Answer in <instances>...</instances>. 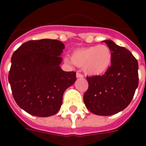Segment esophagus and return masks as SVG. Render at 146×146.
<instances>
[{"label": "esophagus", "mask_w": 146, "mask_h": 146, "mask_svg": "<svg viewBox=\"0 0 146 146\" xmlns=\"http://www.w3.org/2000/svg\"><path fill=\"white\" fill-rule=\"evenodd\" d=\"M76 77L77 78H83V75L80 73H76Z\"/></svg>", "instance_id": "1"}]
</instances>
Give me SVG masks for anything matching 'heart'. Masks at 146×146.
<instances>
[{"mask_svg": "<svg viewBox=\"0 0 146 146\" xmlns=\"http://www.w3.org/2000/svg\"><path fill=\"white\" fill-rule=\"evenodd\" d=\"M113 53L107 45H95L73 50L71 58L66 57V63L82 67L90 76H100L106 73L112 63Z\"/></svg>", "mask_w": 146, "mask_h": 146, "instance_id": "obj_1", "label": "heart"}]
</instances>
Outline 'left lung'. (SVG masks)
Returning a JSON list of instances; mask_svg holds the SVG:
<instances>
[{"mask_svg": "<svg viewBox=\"0 0 146 146\" xmlns=\"http://www.w3.org/2000/svg\"><path fill=\"white\" fill-rule=\"evenodd\" d=\"M104 42L112 50V63L104 75L86 77L89 88L83 101L92 113L109 116L123 111L133 99L139 85V65L129 50L111 40Z\"/></svg>", "mask_w": 146, "mask_h": 146, "instance_id": "left-lung-1", "label": "left lung"}]
</instances>
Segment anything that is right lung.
<instances>
[{"mask_svg": "<svg viewBox=\"0 0 146 146\" xmlns=\"http://www.w3.org/2000/svg\"><path fill=\"white\" fill-rule=\"evenodd\" d=\"M64 48L58 40H32L13 54L8 75L13 96L31 115L57 113L64 92L76 80L75 72H65L60 66Z\"/></svg>", "mask_w": 146, "mask_h": 146, "instance_id": "obj_1", "label": "right lung"}]
</instances>
